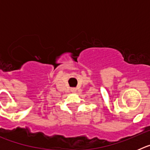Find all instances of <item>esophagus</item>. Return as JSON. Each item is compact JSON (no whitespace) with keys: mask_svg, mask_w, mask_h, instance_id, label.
<instances>
[{"mask_svg":"<svg viewBox=\"0 0 150 150\" xmlns=\"http://www.w3.org/2000/svg\"><path fill=\"white\" fill-rule=\"evenodd\" d=\"M76 91V88H72V89H71V91H72V92H75Z\"/></svg>","mask_w":150,"mask_h":150,"instance_id":"esophagus-1","label":"esophagus"}]
</instances>
